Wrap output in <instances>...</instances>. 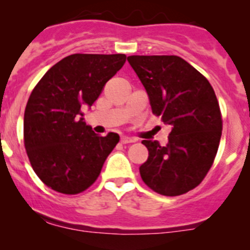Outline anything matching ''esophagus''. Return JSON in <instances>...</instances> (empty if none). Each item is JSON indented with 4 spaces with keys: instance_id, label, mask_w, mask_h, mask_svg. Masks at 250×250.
Instances as JSON below:
<instances>
[{
    "instance_id": "esophagus-1",
    "label": "esophagus",
    "mask_w": 250,
    "mask_h": 250,
    "mask_svg": "<svg viewBox=\"0 0 250 250\" xmlns=\"http://www.w3.org/2000/svg\"><path fill=\"white\" fill-rule=\"evenodd\" d=\"M134 139H132V138H129V137H122L121 138V143L122 144H132V143H134Z\"/></svg>"
}]
</instances>
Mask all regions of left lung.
Segmentation results:
<instances>
[{
  "mask_svg": "<svg viewBox=\"0 0 250 250\" xmlns=\"http://www.w3.org/2000/svg\"><path fill=\"white\" fill-rule=\"evenodd\" d=\"M128 62L147 92L153 115L172 127L167 146L141 141L148 150L141 179L160 195H184L202 183L218 152L223 118L213 87L176 55H130Z\"/></svg>",
  "mask_w": 250,
  "mask_h": 250,
  "instance_id": "8db88e82",
  "label": "left lung"
}]
</instances>
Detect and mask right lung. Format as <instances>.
<instances>
[{"instance_id": "add662e5", "label": "right lung", "mask_w": 250, "mask_h": 250, "mask_svg": "<svg viewBox=\"0 0 250 250\" xmlns=\"http://www.w3.org/2000/svg\"><path fill=\"white\" fill-rule=\"evenodd\" d=\"M125 59V54H71L32 89L24 113V145L34 172L52 190L65 195L87 190L120 141L116 133L95 134L80 115Z\"/></svg>"}]
</instances>
